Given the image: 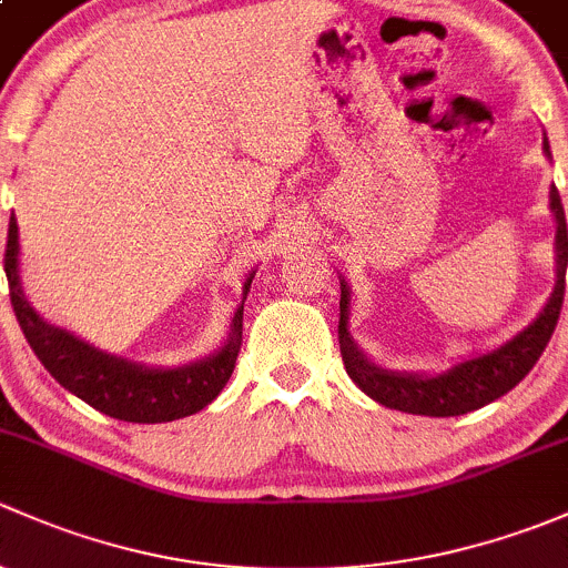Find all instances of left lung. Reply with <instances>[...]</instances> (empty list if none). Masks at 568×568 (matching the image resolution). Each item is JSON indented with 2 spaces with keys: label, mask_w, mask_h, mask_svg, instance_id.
Returning a JSON list of instances; mask_svg holds the SVG:
<instances>
[{
  "label": "left lung",
  "mask_w": 568,
  "mask_h": 568,
  "mask_svg": "<svg viewBox=\"0 0 568 568\" xmlns=\"http://www.w3.org/2000/svg\"><path fill=\"white\" fill-rule=\"evenodd\" d=\"M545 153L549 158V142L545 136ZM549 210L555 215V290L549 295L547 306L541 308L539 317L525 331L508 338L498 349L487 355H476L462 364L452 366L443 374H407L388 372L383 366L372 364L358 344L349 336V286L342 278V301H338V347H342L344 369H347L353 383L372 396L379 405L399 413L413 415H435V418H448V415H462L478 410L489 402L500 399L503 394L514 388L536 366V361L545 353L549 336L558 325L560 306H564L566 292V265H568V230L564 204H560L558 189L549 191Z\"/></svg>",
  "instance_id": "8db88e82"
}]
</instances>
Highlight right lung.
Listing matches in <instances>:
<instances>
[{"label": "right lung", "instance_id": "obj_1", "mask_svg": "<svg viewBox=\"0 0 568 568\" xmlns=\"http://www.w3.org/2000/svg\"><path fill=\"white\" fill-rule=\"evenodd\" d=\"M4 273L10 284V303L19 320L29 347L49 369L51 377L87 402L95 410L111 418L131 420V424H163V420L185 418L207 407L224 390L235 372L237 353L243 342V303L235 308L230 325V338L219 353L196 364L178 369H153L144 364H131L116 355L101 353L92 344L81 342L73 333L45 323L21 290L19 278V224L10 215L8 248H4ZM254 273L243 282V301Z\"/></svg>", "mask_w": 568, "mask_h": 568}]
</instances>
